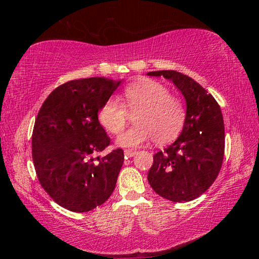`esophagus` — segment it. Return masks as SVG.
Returning a JSON list of instances; mask_svg holds the SVG:
<instances>
[{
  "label": "esophagus",
  "mask_w": 259,
  "mask_h": 259,
  "mask_svg": "<svg viewBox=\"0 0 259 259\" xmlns=\"http://www.w3.org/2000/svg\"><path fill=\"white\" fill-rule=\"evenodd\" d=\"M137 154V151H134V150H125L124 151V155L126 157H133Z\"/></svg>",
  "instance_id": "esophagus-1"
}]
</instances>
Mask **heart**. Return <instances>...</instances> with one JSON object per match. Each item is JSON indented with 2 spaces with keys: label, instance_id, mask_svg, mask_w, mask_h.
<instances>
[{
  "label": "heart",
  "instance_id": "b5f03b06",
  "mask_svg": "<svg viewBox=\"0 0 259 259\" xmlns=\"http://www.w3.org/2000/svg\"><path fill=\"white\" fill-rule=\"evenodd\" d=\"M119 100L109 99L99 112V122L113 135H120L135 114L134 128L121 135L117 144L123 147H138L151 138L156 144L171 142L181 134L186 121V108L181 99L169 95L161 83L143 80L123 90Z\"/></svg>",
  "mask_w": 259,
  "mask_h": 259
}]
</instances>
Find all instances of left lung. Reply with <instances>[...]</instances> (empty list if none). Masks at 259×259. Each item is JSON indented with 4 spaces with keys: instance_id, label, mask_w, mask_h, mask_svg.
<instances>
[{
    "instance_id": "left-lung-1",
    "label": "left lung",
    "mask_w": 259,
    "mask_h": 259,
    "mask_svg": "<svg viewBox=\"0 0 259 259\" xmlns=\"http://www.w3.org/2000/svg\"><path fill=\"white\" fill-rule=\"evenodd\" d=\"M150 76L172 81L186 100V121L171 145L153 156L147 179L162 198L188 202L211 186L221 171L225 128L218 103L190 76L176 71H155Z\"/></svg>"
}]
</instances>
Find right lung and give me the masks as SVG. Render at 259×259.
<instances>
[{
	"label": "right lung",
	"instance_id": "1",
	"mask_svg": "<svg viewBox=\"0 0 259 259\" xmlns=\"http://www.w3.org/2000/svg\"><path fill=\"white\" fill-rule=\"evenodd\" d=\"M120 83L106 77L64 83L48 96L35 120L32 156L38 182L71 211H90L115 188L123 151L97 156L111 144L98 112Z\"/></svg>",
	"mask_w": 259,
	"mask_h": 259
}]
</instances>
